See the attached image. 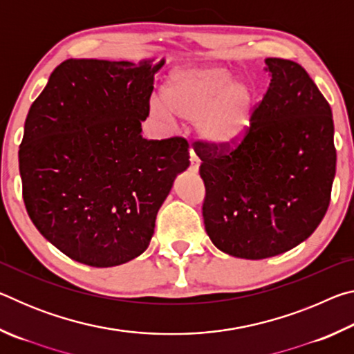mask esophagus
Wrapping results in <instances>:
<instances>
[{"label":"esophagus","mask_w":354,"mask_h":354,"mask_svg":"<svg viewBox=\"0 0 354 354\" xmlns=\"http://www.w3.org/2000/svg\"><path fill=\"white\" fill-rule=\"evenodd\" d=\"M200 164H201L200 162V158L195 154L194 149H190V165H189V170L192 173H196V171H198V169H200Z\"/></svg>","instance_id":"34e87169"}]
</instances>
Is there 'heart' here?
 <instances>
[{
    "mask_svg": "<svg viewBox=\"0 0 354 354\" xmlns=\"http://www.w3.org/2000/svg\"><path fill=\"white\" fill-rule=\"evenodd\" d=\"M231 70L217 65L181 68L164 87V106L153 104L160 118L175 115L198 123L201 137L215 147H231L243 140L253 127L256 93L247 82L234 81Z\"/></svg>",
    "mask_w": 354,
    "mask_h": 354,
    "instance_id": "heart-1",
    "label": "heart"
}]
</instances>
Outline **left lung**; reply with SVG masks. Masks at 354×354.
I'll list each match as a JSON object with an SVG mask.
<instances>
[{"label":"left lung","mask_w":354,"mask_h":354,"mask_svg":"<svg viewBox=\"0 0 354 354\" xmlns=\"http://www.w3.org/2000/svg\"><path fill=\"white\" fill-rule=\"evenodd\" d=\"M266 64L270 86L247 137L231 147H194L207 236L242 259H266L306 241L328 211L335 175L329 103L299 64Z\"/></svg>","instance_id":"8db88e82"}]
</instances>
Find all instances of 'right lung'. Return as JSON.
Listing matches in <instances>:
<instances>
[{
  "label": "right lung",
  "instance_id": "right-lung-1",
  "mask_svg": "<svg viewBox=\"0 0 354 354\" xmlns=\"http://www.w3.org/2000/svg\"><path fill=\"white\" fill-rule=\"evenodd\" d=\"M162 65L68 59L28 112L23 200L40 234L73 261L113 267L142 254L173 181L190 164L184 137L140 134Z\"/></svg>",
  "mask_w": 354,
  "mask_h": 354
}]
</instances>
